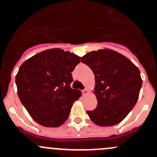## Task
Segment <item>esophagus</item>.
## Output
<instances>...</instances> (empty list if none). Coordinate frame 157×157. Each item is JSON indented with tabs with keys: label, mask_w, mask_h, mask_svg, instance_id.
<instances>
[{
	"label": "esophagus",
	"mask_w": 157,
	"mask_h": 157,
	"mask_svg": "<svg viewBox=\"0 0 157 157\" xmlns=\"http://www.w3.org/2000/svg\"><path fill=\"white\" fill-rule=\"evenodd\" d=\"M87 93H88L87 89H84L83 90H82V94H86Z\"/></svg>",
	"instance_id": "34e87169"
}]
</instances>
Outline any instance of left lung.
I'll list each match as a JSON object with an SVG mask.
<instances>
[{
	"label": "left lung",
	"mask_w": 157,
	"mask_h": 157,
	"mask_svg": "<svg viewBox=\"0 0 157 157\" xmlns=\"http://www.w3.org/2000/svg\"><path fill=\"white\" fill-rule=\"evenodd\" d=\"M81 62L92 69L95 78L98 105L86 111L90 119L101 127L120 123L139 98L142 85L139 68L124 56L108 49L88 53Z\"/></svg>",
	"instance_id": "left-lung-1"
}]
</instances>
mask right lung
Here are the masks:
<instances>
[{
  "label": "right lung",
  "instance_id": "add662e5",
  "mask_svg": "<svg viewBox=\"0 0 157 157\" xmlns=\"http://www.w3.org/2000/svg\"><path fill=\"white\" fill-rule=\"evenodd\" d=\"M80 57L59 48L47 50L20 66L15 83L19 99L38 124L57 127L68 119L73 103L81 96L72 89L71 72Z\"/></svg>",
  "mask_w": 157,
  "mask_h": 157
}]
</instances>
